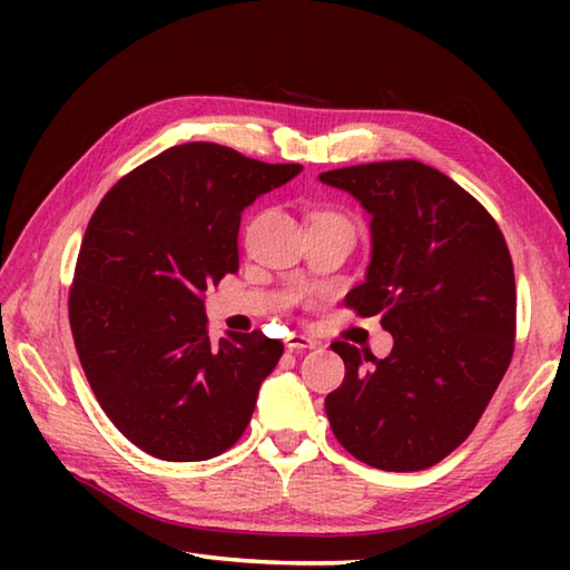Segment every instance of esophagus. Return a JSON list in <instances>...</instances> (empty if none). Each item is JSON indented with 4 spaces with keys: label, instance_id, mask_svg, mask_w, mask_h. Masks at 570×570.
Segmentation results:
<instances>
[{
    "label": "esophagus",
    "instance_id": "obj_1",
    "mask_svg": "<svg viewBox=\"0 0 570 570\" xmlns=\"http://www.w3.org/2000/svg\"><path fill=\"white\" fill-rule=\"evenodd\" d=\"M314 346H316V340H312V336L306 334H292L286 340L288 352H304V350H314Z\"/></svg>",
    "mask_w": 570,
    "mask_h": 570
}]
</instances>
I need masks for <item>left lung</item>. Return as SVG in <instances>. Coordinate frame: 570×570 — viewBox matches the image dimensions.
<instances>
[{
	"label": "left lung",
	"instance_id": "1",
	"mask_svg": "<svg viewBox=\"0 0 570 570\" xmlns=\"http://www.w3.org/2000/svg\"><path fill=\"white\" fill-rule=\"evenodd\" d=\"M372 216V262L344 304L382 316L377 360L334 342L346 374L326 394L334 438L366 465L432 468L468 440L513 360L515 276L493 216L420 160L326 170Z\"/></svg>",
	"mask_w": 570,
	"mask_h": 570
}]
</instances>
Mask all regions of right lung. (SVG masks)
I'll use <instances>...</instances> for the list:
<instances>
[{
	"mask_svg": "<svg viewBox=\"0 0 570 570\" xmlns=\"http://www.w3.org/2000/svg\"><path fill=\"white\" fill-rule=\"evenodd\" d=\"M302 173L216 142H186L105 193L70 288L77 356L100 407L132 445L170 462L244 435L284 344L206 330L204 294L238 272L244 208Z\"/></svg>",
	"mask_w": 570,
	"mask_h": 570,
	"instance_id": "add662e5",
	"label": "right lung"
}]
</instances>
